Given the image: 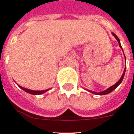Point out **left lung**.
I'll list each match as a JSON object with an SVG mask.
<instances>
[{
    "label": "left lung",
    "mask_w": 134,
    "mask_h": 134,
    "mask_svg": "<svg viewBox=\"0 0 134 134\" xmlns=\"http://www.w3.org/2000/svg\"><path fill=\"white\" fill-rule=\"evenodd\" d=\"M112 35L115 36V38H116V40L118 41V43H119V45H120V47L121 48L122 50V52H123V49H122V46L121 44H120V39L118 38V37L115 35L114 33H112ZM125 69H124V71H123V73H122V74L121 77H120V80L118 81V82L115 83L114 85H112V86H111L110 87H109V88H107V90H104V91H102V92H99V93H96V92H94V91H92V90H88L89 92H90V93H92L93 94H96V95H99V96H102V95H107V94H109L111 92H112L113 90H115L117 87H118L120 85V83L122 82V79H123V78H124V76H125Z\"/></svg>",
    "instance_id": "left-lung-1"
}]
</instances>
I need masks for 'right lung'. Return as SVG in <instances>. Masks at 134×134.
Segmentation results:
<instances>
[{"label":"right lung","instance_id":"right-lung-1","mask_svg":"<svg viewBox=\"0 0 134 134\" xmlns=\"http://www.w3.org/2000/svg\"><path fill=\"white\" fill-rule=\"evenodd\" d=\"M18 86H19L22 90H24V91H25V92L28 93L32 94V95H41V94L44 93H46L47 91L50 90V88H49V89H47V90H33L27 89V88H25V87L20 86V85H18Z\"/></svg>","mask_w":134,"mask_h":134}]
</instances>
